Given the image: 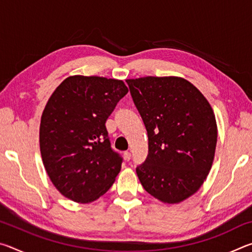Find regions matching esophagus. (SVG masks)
Listing matches in <instances>:
<instances>
[{"instance_id":"esophagus-1","label":"esophagus","mask_w":252,"mask_h":252,"mask_svg":"<svg viewBox=\"0 0 252 252\" xmlns=\"http://www.w3.org/2000/svg\"><path fill=\"white\" fill-rule=\"evenodd\" d=\"M123 156H125V159L126 161H129L131 159V153L129 151H126L125 153H123Z\"/></svg>"}]
</instances>
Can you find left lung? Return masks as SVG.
<instances>
[{
	"mask_svg": "<svg viewBox=\"0 0 252 252\" xmlns=\"http://www.w3.org/2000/svg\"><path fill=\"white\" fill-rule=\"evenodd\" d=\"M148 132L149 152L136 174L148 193L164 203L197 192L210 171L217 146L211 105L178 76L126 80Z\"/></svg>",
	"mask_w": 252,
	"mask_h": 252,
	"instance_id": "left-lung-1",
	"label": "left lung"
}]
</instances>
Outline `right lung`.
<instances>
[{
  "mask_svg": "<svg viewBox=\"0 0 252 252\" xmlns=\"http://www.w3.org/2000/svg\"><path fill=\"white\" fill-rule=\"evenodd\" d=\"M127 91L121 80L73 75L50 96L40 150L51 181L67 199L94 201L120 172L123 159L111 148L105 121Z\"/></svg>",
  "mask_w": 252,
  "mask_h": 252,
  "instance_id": "add662e5",
  "label": "right lung"
}]
</instances>
